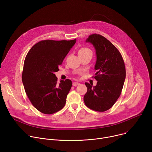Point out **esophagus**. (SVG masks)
<instances>
[{"label": "esophagus", "instance_id": "1", "mask_svg": "<svg viewBox=\"0 0 152 152\" xmlns=\"http://www.w3.org/2000/svg\"><path fill=\"white\" fill-rule=\"evenodd\" d=\"M79 84H80V83H79V82H74L73 83V86L76 87V86H78V85H79Z\"/></svg>", "mask_w": 152, "mask_h": 152}]
</instances>
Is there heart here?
I'll list each match as a JSON object with an SVG mask.
<instances>
[{"label": "heart", "instance_id": "heart-1", "mask_svg": "<svg viewBox=\"0 0 152 152\" xmlns=\"http://www.w3.org/2000/svg\"><path fill=\"white\" fill-rule=\"evenodd\" d=\"M88 51H91V50L87 48L86 47H82L79 50V54L80 53H84L86 52H88Z\"/></svg>", "mask_w": 152, "mask_h": 152}]
</instances>
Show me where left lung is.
Here are the masks:
<instances>
[{
  "label": "left lung",
  "mask_w": 152,
  "mask_h": 152,
  "mask_svg": "<svg viewBox=\"0 0 152 152\" xmlns=\"http://www.w3.org/2000/svg\"><path fill=\"white\" fill-rule=\"evenodd\" d=\"M96 50V62L94 79L96 86L86 82L87 91L85 104L97 112H105L112 108L121 95L126 79V67L119 50L104 36L93 34L86 39Z\"/></svg>",
  "instance_id": "obj_1"
}]
</instances>
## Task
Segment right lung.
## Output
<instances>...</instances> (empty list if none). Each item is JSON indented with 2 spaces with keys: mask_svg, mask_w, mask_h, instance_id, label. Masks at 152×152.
<instances>
[{
  "mask_svg": "<svg viewBox=\"0 0 152 152\" xmlns=\"http://www.w3.org/2000/svg\"><path fill=\"white\" fill-rule=\"evenodd\" d=\"M71 40H41L27 53L23 64L22 82L33 105L41 113L51 115L61 110L66 102L72 82L58 84L54 73L59 71L66 54L75 44Z\"/></svg>",
  "mask_w": 152,
  "mask_h": 152,
  "instance_id": "obj_1",
  "label": "right lung"
}]
</instances>
